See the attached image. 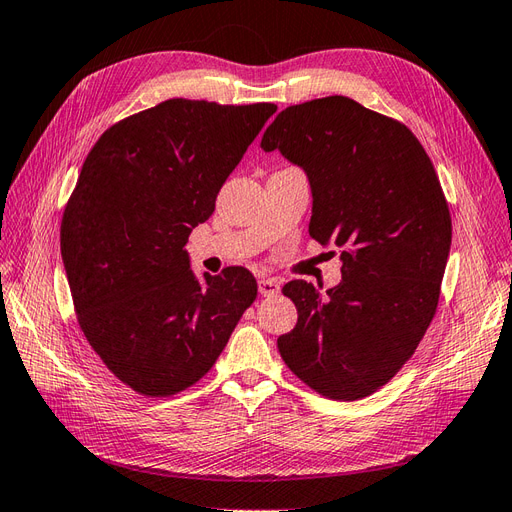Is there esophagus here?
<instances>
[{
    "label": "esophagus",
    "mask_w": 512,
    "mask_h": 512,
    "mask_svg": "<svg viewBox=\"0 0 512 512\" xmlns=\"http://www.w3.org/2000/svg\"><path fill=\"white\" fill-rule=\"evenodd\" d=\"M258 290L262 297H275L280 295V280L275 278H260L258 280Z\"/></svg>",
    "instance_id": "esophagus-1"
}]
</instances>
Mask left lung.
Returning a JSON list of instances; mask_svg holds the SVG:
<instances>
[{
    "label": "left lung",
    "instance_id": "8db88e82",
    "mask_svg": "<svg viewBox=\"0 0 512 512\" xmlns=\"http://www.w3.org/2000/svg\"><path fill=\"white\" fill-rule=\"evenodd\" d=\"M308 174L310 237L336 245L342 280L327 295L293 280L297 325L278 338L284 364L334 400L388 383L431 325L452 241L444 191L403 122L349 96L290 105L260 142Z\"/></svg>",
    "mask_w": 512,
    "mask_h": 512
}]
</instances>
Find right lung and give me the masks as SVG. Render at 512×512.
Returning <instances> with one entry per match:
<instances>
[{"mask_svg": "<svg viewBox=\"0 0 512 512\" xmlns=\"http://www.w3.org/2000/svg\"><path fill=\"white\" fill-rule=\"evenodd\" d=\"M275 109L170 99L112 124L84 161L60 228L66 278L90 347L137 394L198 383L258 295L245 267L198 280L185 243Z\"/></svg>", "mask_w": 512, "mask_h": 512, "instance_id": "1", "label": "right lung"}]
</instances>
